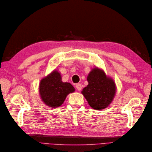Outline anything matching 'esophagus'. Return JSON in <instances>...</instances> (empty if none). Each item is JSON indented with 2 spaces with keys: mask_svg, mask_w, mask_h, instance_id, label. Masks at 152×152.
<instances>
[{
  "mask_svg": "<svg viewBox=\"0 0 152 152\" xmlns=\"http://www.w3.org/2000/svg\"><path fill=\"white\" fill-rule=\"evenodd\" d=\"M76 88L78 90V91H81V89H82V85L81 83H77L76 85Z\"/></svg>",
  "mask_w": 152,
  "mask_h": 152,
  "instance_id": "esophagus-1",
  "label": "esophagus"
}]
</instances>
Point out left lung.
<instances>
[{"label": "left lung", "mask_w": 152, "mask_h": 152, "mask_svg": "<svg viewBox=\"0 0 152 152\" xmlns=\"http://www.w3.org/2000/svg\"><path fill=\"white\" fill-rule=\"evenodd\" d=\"M87 80L88 85L82 89V94L89 105L96 110L107 108L115 95L114 80L106 75L102 69L96 66L90 71Z\"/></svg>", "instance_id": "obj_1"}]
</instances>
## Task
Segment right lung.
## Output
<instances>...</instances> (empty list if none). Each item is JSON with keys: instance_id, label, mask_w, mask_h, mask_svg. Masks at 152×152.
Masks as SVG:
<instances>
[{"instance_id": "add662e5", "label": "right lung", "mask_w": 152, "mask_h": 152, "mask_svg": "<svg viewBox=\"0 0 152 152\" xmlns=\"http://www.w3.org/2000/svg\"><path fill=\"white\" fill-rule=\"evenodd\" d=\"M38 91L45 104L51 108H57L63 104L68 95L75 91V89L70 83L63 82L61 73L55 69L42 78Z\"/></svg>"}]
</instances>
